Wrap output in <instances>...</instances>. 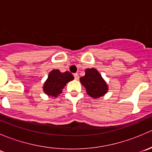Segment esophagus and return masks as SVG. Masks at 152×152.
Segmentation results:
<instances>
[{"instance_id": "1", "label": "esophagus", "mask_w": 152, "mask_h": 152, "mask_svg": "<svg viewBox=\"0 0 152 152\" xmlns=\"http://www.w3.org/2000/svg\"><path fill=\"white\" fill-rule=\"evenodd\" d=\"M73 76H74V78L76 80H78V79H79V76L78 73H74V74H73Z\"/></svg>"}]
</instances>
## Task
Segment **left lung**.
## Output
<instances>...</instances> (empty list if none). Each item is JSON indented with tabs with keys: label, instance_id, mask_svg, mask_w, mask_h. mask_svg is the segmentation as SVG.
Returning <instances> with one entry per match:
<instances>
[{
	"label": "left lung",
	"instance_id": "left-lung-1",
	"mask_svg": "<svg viewBox=\"0 0 152 152\" xmlns=\"http://www.w3.org/2000/svg\"><path fill=\"white\" fill-rule=\"evenodd\" d=\"M80 82L87 90V94L93 99L104 96L108 90L106 82L95 68H87L85 76L80 78Z\"/></svg>",
	"mask_w": 152,
	"mask_h": 152
}]
</instances>
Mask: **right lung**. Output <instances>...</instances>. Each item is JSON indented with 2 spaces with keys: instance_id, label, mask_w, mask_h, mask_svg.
I'll list each match as a JSON object with an SVG mask.
<instances>
[{
  "instance_id": "obj_1",
  "label": "right lung",
  "mask_w": 152,
  "mask_h": 152,
  "mask_svg": "<svg viewBox=\"0 0 152 152\" xmlns=\"http://www.w3.org/2000/svg\"><path fill=\"white\" fill-rule=\"evenodd\" d=\"M74 79L70 72L61 73L59 70H53L48 75L46 82L44 84L43 90L45 93L52 97H56L65 85Z\"/></svg>"
}]
</instances>
